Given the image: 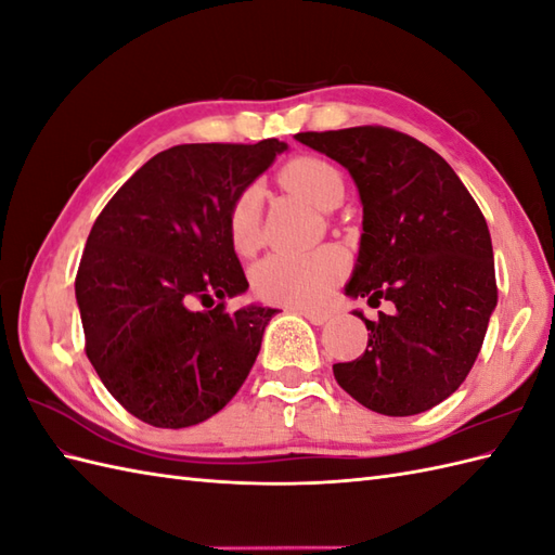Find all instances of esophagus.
Listing matches in <instances>:
<instances>
[{
  "label": "esophagus",
  "mask_w": 555,
  "mask_h": 555,
  "mask_svg": "<svg viewBox=\"0 0 555 555\" xmlns=\"http://www.w3.org/2000/svg\"><path fill=\"white\" fill-rule=\"evenodd\" d=\"M309 324H314V326H324L326 321H331V314L328 312H319V309H302L300 312Z\"/></svg>",
  "instance_id": "obj_1"
}]
</instances>
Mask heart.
Segmentation results:
<instances>
[{
  "label": "heart",
  "instance_id": "b5f03b06",
  "mask_svg": "<svg viewBox=\"0 0 555 555\" xmlns=\"http://www.w3.org/2000/svg\"><path fill=\"white\" fill-rule=\"evenodd\" d=\"M281 182L319 210H328L343 198V177L331 163L321 158H298L281 170ZM262 196L257 186L243 189L231 203L227 229L231 246L238 253H253L262 241L260 227ZM345 272L338 250H314L307 255L274 253L255 267L253 288L262 300L281 305H319Z\"/></svg>",
  "mask_w": 555,
  "mask_h": 555
}]
</instances>
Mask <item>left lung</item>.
<instances>
[{
    "label": "left lung",
    "instance_id": "left-lung-1",
    "mask_svg": "<svg viewBox=\"0 0 555 555\" xmlns=\"http://www.w3.org/2000/svg\"><path fill=\"white\" fill-rule=\"evenodd\" d=\"M352 175L364 205L362 243L345 295L371 307L354 362L333 364L340 388L385 416H414L466 380L496 307L492 238L485 217L449 163L418 139L366 125L300 132Z\"/></svg>",
    "mask_w": 555,
    "mask_h": 555
}]
</instances>
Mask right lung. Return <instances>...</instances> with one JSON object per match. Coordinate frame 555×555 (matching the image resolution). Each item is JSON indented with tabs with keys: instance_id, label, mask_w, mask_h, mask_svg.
Returning a JSON list of instances; mask_svg holds the SVG:
<instances>
[{
	"instance_id": "right-lung-1",
	"label": "right lung",
	"mask_w": 555,
	"mask_h": 555,
	"mask_svg": "<svg viewBox=\"0 0 555 555\" xmlns=\"http://www.w3.org/2000/svg\"><path fill=\"white\" fill-rule=\"evenodd\" d=\"M286 149L279 139L172 146L141 165L96 217L75 276L85 352L139 421L203 423L248 378L279 309L227 312L224 300L248 291L227 217Z\"/></svg>"
}]
</instances>
